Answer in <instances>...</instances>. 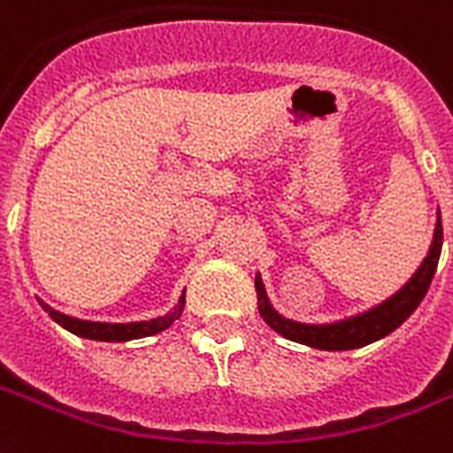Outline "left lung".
I'll list each match as a JSON object with an SVG mask.
<instances>
[{"label":"left lung","instance_id":"left-lung-1","mask_svg":"<svg viewBox=\"0 0 453 453\" xmlns=\"http://www.w3.org/2000/svg\"><path fill=\"white\" fill-rule=\"evenodd\" d=\"M441 251V216L437 219V227H434L433 247L427 251L426 261L418 268V273L406 282V288L399 289L392 299L385 303H380L378 309L368 311L364 316L357 319L342 320V323H333V326H302V323H292L278 316L271 309V303L265 299L264 282L257 278V302L258 313L268 326L280 333L282 337H288L299 344H309L313 349L323 351H344V349H358L365 347L371 342L385 337V334L395 333L396 327L402 326L403 320L409 319L413 311L418 309L423 296L430 289V282L437 271V261H440Z\"/></svg>","mask_w":453,"mask_h":453}]
</instances>
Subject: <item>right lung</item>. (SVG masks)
I'll list each match as a JSON object with an SVG mask.
<instances>
[{
  "instance_id": "right-lung-1",
  "label": "right lung",
  "mask_w": 453,
  "mask_h": 453,
  "mask_svg": "<svg viewBox=\"0 0 453 453\" xmlns=\"http://www.w3.org/2000/svg\"><path fill=\"white\" fill-rule=\"evenodd\" d=\"M44 311L50 313L51 319L57 320L58 326H64L65 330H71L73 334L88 337V340H99V342H126V340H137V337H147V334L161 333L168 326L175 323V319H180L182 306H185V296L178 303V309L157 320H144V323H127V326H111V323H89V320H78L71 316H64L58 311L50 309L47 303H42Z\"/></svg>"
}]
</instances>
